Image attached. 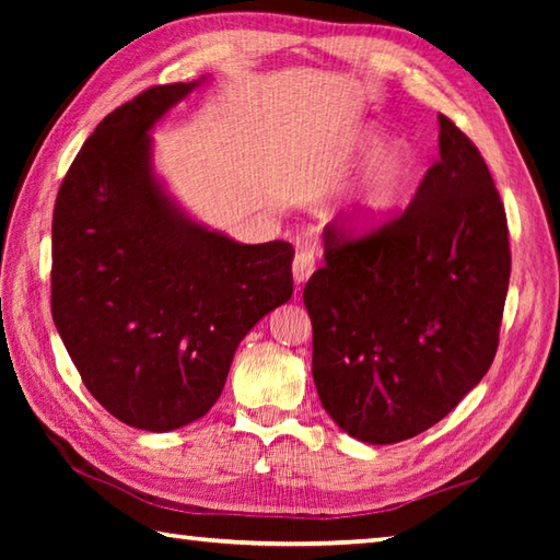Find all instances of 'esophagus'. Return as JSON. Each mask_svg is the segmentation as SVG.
<instances>
[{
	"mask_svg": "<svg viewBox=\"0 0 560 560\" xmlns=\"http://www.w3.org/2000/svg\"><path fill=\"white\" fill-rule=\"evenodd\" d=\"M315 271V253L311 247H301L293 257V279L295 283H305Z\"/></svg>",
	"mask_w": 560,
	"mask_h": 560,
	"instance_id": "esophagus-1",
	"label": "esophagus"
}]
</instances>
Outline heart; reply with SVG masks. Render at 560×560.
Segmentation results:
<instances>
[{"label": "heart", "instance_id": "heart-1", "mask_svg": "<svg viewBox=\"0 0 560 560\" xmlns=\"http://www.w3.org/2000/svg\"><path fill=\"white\" fill-rule=\"evenodd\" d=\"M368 147L375 149L377 141H371ZM411 171V156L404 149L392 147L380 153L373 161L371 171L365 175V180L359 189V199H355L353 207V219L361 229L380 225L397 209L409 187Z\"/></svg>", "mask_w": 560, "mask_h": 560}]
</instances>
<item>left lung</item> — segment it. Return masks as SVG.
<instances>
[{
    "mask_svg": "<svg viewBox=\"0 0 560 560\" xmlns=\"http://www.w3.org/2000/svg\"><path fill=\"white\" fill-rule=\"evenodd\" d=\"M440 159L411 205L355 235L325 229L305 283L313 380L349 435L389 445L457 407L489 371L510 281L508 219L479 149L440 115Z\"/></svg>",
    "mask_w": 560,
    "mask_h": 560,
    "instance_id": "obj_1",
    "label": "left lung"
}]
</instances>
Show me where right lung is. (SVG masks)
I'll list each match as a JSON object with an SVG mask.
<instances>
[{
	"label": "right lung",
	"mask_w": 560,
	"mask_h": 560,
	"mask_svg": "<svg viewBox=\"0 0 560 560\" xmlns=\"http://www.w3.org/2000/svg\"><path fill=\"white\" fill-rule=\"evenodd\" d=\"M199 86H151L69 165L52 213V319L105 411L165 433L201 419L237 343L293 293V247L189 221L151 168L149 129Z\"/></svg>",
	"instance_id": "obj_1"
}]
</instances>
